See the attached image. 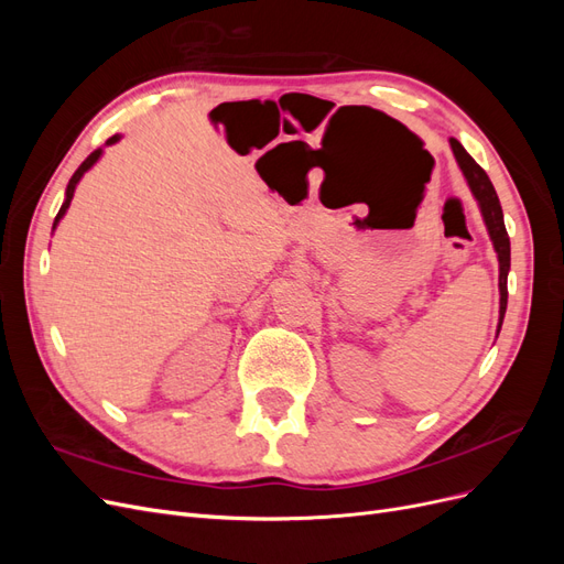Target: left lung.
I'll use <instances>...</instances> for the list:
<instances>
[{"instance_id":"8db88e82","label":"left lung","mask_w":564,"mask_h":564,"mask_svg":"<svg viewBox=\"0 0 564 564\" xmlns=\"http://www.w3.org/2000/svg\"><path fill=\"white\" fill-rule=\"evenodd\" d=\"M449 145H452L454 158L460 166V172H464V176L468 181L473 197L477 199V204H480L487 232H489L491 245H494V249H497V256H499V294H501L499 329H501L506 305H508V270H510V240H508V232H506V226H503L501 202L497 197V191H494L489 176L485 174V169L468 155L466 148L460 145L456 139H449Z\"/></svg>"}]
</instances>
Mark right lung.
Segmentation results:
<instances>
[{"mask_svg": "<svg viewBox=\"0 0 564 564\" xmlns=\"http://www.w3.org/2000/svg\"><path fill=\"white\" fill-rule=\"evenodd\" d=\"M119 139H122V135H119V133H115L112 135V139H108L106 141V145H112V143H117ZM100 155H104V148H98V150H94L91 152V155L87 158V160H84L82 164H79V169H77V172L73 174V178H70V183H67V187H65V202L61 204V212H58V216H56V220H54V228L58 226V220L65 216V212H67V207H70V202H73V195H75V187H77V183H79V178L84 176V174H87L89 172V169L98 162V158Z\"/></svg>", "mask_w": 564, "mask_h": 564, "instance_id": "obj_1", "label": "right lung"}]
</instances>
